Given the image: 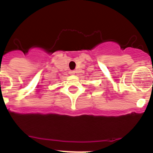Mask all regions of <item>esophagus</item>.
<instances>
[{"instance_id": "obj_1", "label": "esophagus", "mask_w": 153, "mask_h": 153, "mask_svg": "<svg viewBox=\"0 0 153 153\" xmlns=\"http://www.w3.org/2000/svg\"><path fill=\"white\" fill-rule=\"evenodd\" d=\"M69 74H70V75H75V71H70Z\"/></svg>"}]
</instances>
